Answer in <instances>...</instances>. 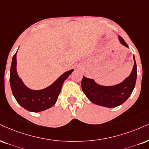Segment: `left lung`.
<instances>
[{"label": "left lung", "instance_id": "obj_1", "mask_svg": "<svg viewBox=\"0 0 149 149\" xmlns=\"http://www.w3.org/2000/svg\"><path fill=\"white\" fill-rule=\"evenodd\" d=\"M119 42L128 47L122 36H118ZM134 65L131 74L123 81L114 86H102L93 79L83 76L82 91L91 102L106 108L117 107L128 100L135 86L137 79V65L133 55Z\"/></svg>", "mask_w": 149, "mask_h": 149}]
</instances>
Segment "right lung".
<instances>
[{
    "instance_id": "add662e5",
    "label": "right lung",
    "mask_w": 149,
    "mask_h": 149,
    "mask_svg": "<svg viewBox=\"0 0 149 149\" xmlns=\"http://www.w3.org/2000/svg\"><path fill=\"white\" fill-rule=\"evenodd\" d=\"M16 53L12 58L10 68V86L14 98L22 107L30 112L43 111L52 107L57 101L64 81L74 71L68 70L56 79L50 86L41 90H32L25 85L18 77L16 70Z\"/></svg>"
}]
</instances>
